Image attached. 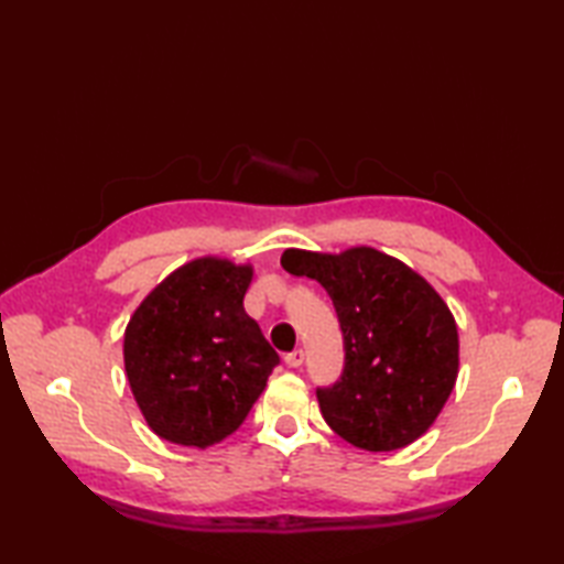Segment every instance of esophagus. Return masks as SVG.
Returning a JSON list of instances; mask_svg holds the SVG:
<instances>
[{"mask_svg":"<svg viewBox=\"0 0 564 564\" xmlns=\"http://www.w3.org/2000/svg\"><path fill=\"white\" fill-rule=\"evenodd\" d=\"M283 361H285V366H289V368H301L303 361H305V354H303V349H295L291 354H285Z\"/></svg>","mask_w":564,"mask_h":564,"instance_id":"34e87169","label":"esophagus"}]
</instances>
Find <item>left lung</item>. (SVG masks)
<instances>
[{
    "instance_id": "obj_1",
    "label": "left lung",
    "mask_w": 564,
    "mask_h": 564,
    "mask_svg": "<svg viewBox=\"0 0 564 564\" xmlns=\"http://www.w3.org/2000/svg\"><path fill=\"white\" fill-rule=\"evenodd\" d=\"M281 267L322 283L344 332V373L319 412L351 446L386 453L424 436L458 378V327L424 275L386 251L285 249Z\"/></svg>"
}]
</instances>
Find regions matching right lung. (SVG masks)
Returning <instances> with one entry per match:
<instances>
[{
  "label": "right lung",
  "mask_w": 564,
  "mask_h": 564,
  "mask_svg": "<svg viewBox=\"0 0 564 564\" xmlns=\"http://www.w3.org/2000/svg\"><path fill=\"white\" fill-rule=\"evenodd\" d=\"M249 261L198 257L145 295L123 334L130 392L148 426L178 446L208 448L245 422L279 364L245 313Z\"/></svg>",
  "instance_id": "obj_1"
}]
</instances>
